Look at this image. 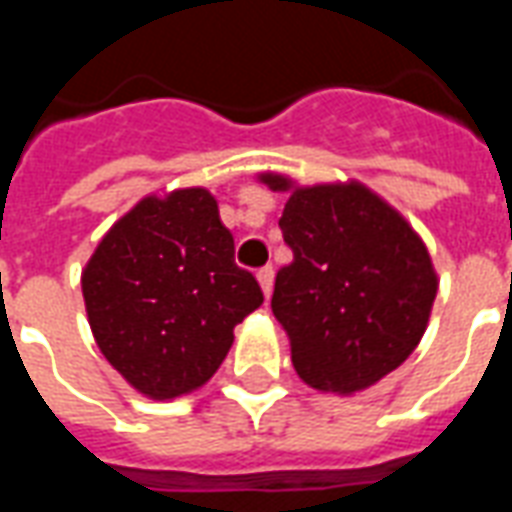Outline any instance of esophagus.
<instances>
[{"label": "esophagus", "instance_id": "34e87169", "mask_svg": "<svg viewBox=\"0 0 512 512\" xmlns=\"http://www.w3.org/2000/svg\"><path fill=\"white\" fill-rule=\"evenodd\" d=\"M257 282H260V288L266 296H271V288H274V266H263L257 271Z\"/></svg>", "mask_w": 512, "mask_h": 512}]
</instances>
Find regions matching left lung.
Masks as SVG:
<instances>
[{"mask_svg": "<svg viewBox=\"0 0 512 512\" xmlns=\"http://www.w3.org/2000/svg\"><path fill=\"white\" fill-rule=\"evenodd\" d=\"M290 191L279 219L293 263L277 271L271 310L301 381L323 392L367 389L408 359L428 326L436 271L422 238L362 183Z\"/></svg>", "mask_w": 512, "mask_h": 512, "instance_id": "left-lung-1", "label": "left lung"}]
</instances>
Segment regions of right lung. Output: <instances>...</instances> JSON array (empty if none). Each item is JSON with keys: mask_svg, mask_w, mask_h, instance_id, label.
<instances>
[{"mask_svg": "<svg viewBox=\"0 0 512 512\" xmlns=\"http://www.w3.org/2000/svg\"><path fill=\"white\" fill-rule=\"evenodd\" d=\"M82 293L101 354L153 400L205 384L263 304L205 189L136 202L90 257Z\"/></svg>", "mask_w": 512, "mask_h": 512, "instance_id": "add662e5", "label": "right lung"}]
</instances>
